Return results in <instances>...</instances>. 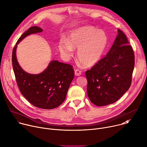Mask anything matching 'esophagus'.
<instances>
[{
    "instance_id": "esophagus-1",
    "label": "esophagus",
    "mask_w": 147,
    "mask_h": 147,
    "mask_svg": "<svg viewBox=\"0 0 147 147\" xmlns=\"http://www.w3.org/2000/svg\"><path fill=\"white\" fill-rule=\"evenodd\" d=\"M74 74L76 76H80L81 74V71L78 70V69H76L75 70V72H74Z\"/></svg>"
}]
</instances>
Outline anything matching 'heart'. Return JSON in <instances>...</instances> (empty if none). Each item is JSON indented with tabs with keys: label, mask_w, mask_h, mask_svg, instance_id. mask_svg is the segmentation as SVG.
I'll list each match as a JSON object with an SVG mask.
<instances>
[{
	"label": "heart",
	"mask_w": 147,
	"mask_h": 147,
	"mask_svg": "<svg viewBox=\"0 0 147 147\" xmlns=\"http://www.w3.org/2000/svg\"><path fill=\"white\" fill-rule=\"evenodd\" d=\"M109 43L107 33L92 26H84L74 30L69 36V40L62 39L59 43L61 55L70 58L74 48L78 49V60L86 67L96 65L102 59Z\"/></svg>",
	"instance_id": "obj_1"
}]
</instances>
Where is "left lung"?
<instances>
[{
    "label": "left lung",
    "mask_w": 147,
    "mask_h": 147,
    "mask_svg": "<svg viewBox=\"0 0 147 147\" xmlns=\"http://www.w3.org/2000/svg\"><path fill=\"white\" fill-rule=\"evenodd\" d=\"M125 35L119 29L107 56L86 72L87 94L98 107L116 102L128 91L134 67V54Z\"/></svg>",
    "instance_id": "1"
}]
</instances>
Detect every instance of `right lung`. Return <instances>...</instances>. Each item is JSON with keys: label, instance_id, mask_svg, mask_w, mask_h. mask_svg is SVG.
<instances>
[{"label": "right lung", "instance_id": "right-lung-1", "mask_svg": "<svg viewBox=\"0 0 147 147\" xmlns=\"http://www.w3.org/2000/svg\"><path fill=\"white\" fill-rule=\"evenodd\" d=\"M42 31L34 26L22 34L13 49L12 64L17 85L26 99L37 108L52 109L60 105L65 100L74 77L73 67L57 60H52L42 73L30 74L21 67L16 56L17 45L21 41L30 35Z\"/></svg>", "mask_w": 147, "mask_h": 147}]
</instances>
